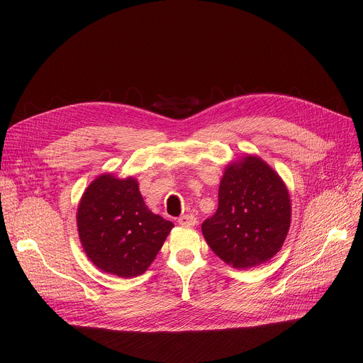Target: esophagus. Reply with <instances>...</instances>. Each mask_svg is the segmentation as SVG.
I'll list each match as a JSON object with an SVG mask.
<instances>
[{"instance_id": "obj_1", "label": "esophagus", "mask_w": 363, "mask_h": 363, "mask_svg": "<svg viewBox=\"0 0 363 363\" xmlns=\"http://www.w3.org/2000/svg\"><path fill=\"white\" fill-rule=\"evenodd\" d=\"M178 223L182 226H194L197 223V219L194 215H182L178 219Z\"/></svg>"}]
</instances>
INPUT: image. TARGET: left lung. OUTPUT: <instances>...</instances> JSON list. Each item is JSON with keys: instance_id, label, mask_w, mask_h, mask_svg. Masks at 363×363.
Returning a JSON list of instances; mask_svg holds the SVG:
<instances>
[{"instance_id": "8db88e82", "label": "left lung", "mask_w": 363, "mask_h": 363, "mask_svg": "<svg viewBox=\"0 0 363 363\" xmlns=\"http://www.w3.org/2000/svg\"><path fill=\"white\" fill-rule=\"evenodd\" d=\"M291 222L289 189L257 156L228 164L216 213L203 222L208 247L233 268L247 269L272 259Z\"/></svg>"}]
</instances>
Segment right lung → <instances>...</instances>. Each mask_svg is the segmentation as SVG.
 I'll return each mask as SVG.
<instances>
[{"mask_svg": "<svg viewBox=\"0 0 363 363\" xmlns=\"http://www.w3.org/2000/svg\"><path fill=\"white\" fill-rule=\"evenodd\" d=\"M76 220L89 260L121 278L144 274L174 228L145 206L135 179L110 174L88 185Z\"/></svg>", "mask_w": 363, "mask_h": 363, "instance_id": "right-lung-1", "label": "right lung"}]
</instances>
